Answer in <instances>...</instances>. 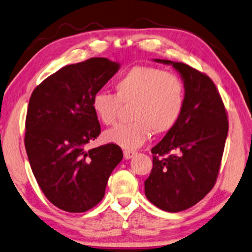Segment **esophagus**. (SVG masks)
<instances>
[{
    "label": "esophagus",
    "mask_w": 252,
    "mask_h": 252,
    "mask_svg": "<svg viewBox=\"0 0 252 252\" xmlns=\"http://www.w3.org/2000/svg\"><path fill=\"white\" fill-rule=\"evenodd\" d=\"M135 155H136L135 151H132V150L124 151V157H125V159H130V158H133Z\"/></svg>",
    "instance_id": "34e87169"
}]
</instances>
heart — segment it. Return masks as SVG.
I'll use <instances>...</instances> for the list:
<instances>
[{
    "label": "heart",
    "instance_id": "obj_1",
    "mask_svg": "<svg viewBox=\"0 0 252 252\" xmlns=\"http://www.w3.org/2000/svg\"><path fill=\"white\" fill-rule=\"evenodd\" d=\"M116 94L104 91L95 93L92 109L104 125L117 120L120 106H130L128 124H120L104 133V140L124 149L143 146L153 130L166 133L177 125L184 112L186 87L179 75L154 66H134L115 82Z\"/></svg>",
    "mask_w": 252,
    "mask_h": 252
}]
</instances>
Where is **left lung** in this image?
I'll list each match as a JSON object with an SVG mask.
<instances>
[{
    "label": "left lung",
    "mask_w": 252,
    "mask_h": 252,
    "mask_svg": "<svg viewBox=\"0 0 252 252\" xmlns=\"http://www.w3.org/2000/svg\"><path fill=\"white\" fill-rule=\"evenodd\" d=\"M186 87L184 112L177 125L156 144L153 170L144 181L147 198L164 211L191 208L211 190L218 177L228 133L227 112L216 85L187 64L167 60Z\"/></svg>",
    "instance_id": "left-lung-1"
}]
</instances>
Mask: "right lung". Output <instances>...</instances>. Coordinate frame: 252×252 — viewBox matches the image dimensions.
Masks as SVG:
<instances>
[{
  "label": "right lung",
  "instance_id": "add662e5",
  "mask_svg": "<svg viewBox=\"0 0 252 252\" xmlns=\"http://www.w3.org/2000/svg\"><path fill=\"white\" fill-rule=\"evenodd\" d=\"M119 67L104 57L66 65L31 95L27 157L44 196L64 211L86 212L101 202L110 174L123 159L122 149L113 143L86 149L101 133L93 95Z\"/></svg>",
  "mask_w": 252,
  "mask_h": 252
}]
</instances>
